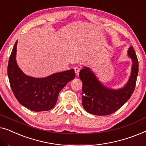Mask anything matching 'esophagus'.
<instances>
[{"mask_svg": "<svg viewBox=\"0 0 146 146\" xmlns=\"http://www.w3.org/2000/svg\"><path fill=\"white\" fill-rule=\"evenodd\" d=\"M80 68L79 67H75L74 68V71H75V73L76 74L78 75L80 72Z\"/></svg>", "mask_w": 146, "mask_h": 146, "instance_id": "1", "label": "esophagus"}]
</instances>
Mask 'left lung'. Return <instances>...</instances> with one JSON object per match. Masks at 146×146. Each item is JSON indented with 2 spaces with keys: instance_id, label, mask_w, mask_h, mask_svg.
Wrapping results in <instances>:
<instances>
[{
  "instance_id": "8db88e82",
  "label": "left lung",
  "mask_w": 146,
  "mask_h": 146,
  "mask_svg": "<svg viewBox=\"0 0 146 146\" xmlns=\"http://www.w3.org/2000/svg\"><path fill=\"white\" fill-rule=\"evenodd\" d=\"M127 55L132 60L131 75L120 89L104 86L89 68L84 66L80 72L79 77L82 82V102L87 112L96 115H110L120 108L132 95L138 74V60L132 46L129 48Z\"/></svg>"
}]
</instances>
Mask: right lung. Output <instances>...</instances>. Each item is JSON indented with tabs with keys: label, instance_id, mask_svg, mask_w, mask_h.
Returning <instances> with one entry per match:
<instances>
[{
	"label": "right lung",
	"instance_id": "add662e5",
	"mask_svg": "<svg viewBox=\"0 0 146 146\" xmlns=\"http://www.w3.org/2000/svg\"><path fill=\"white\" fill-rule=\"evenodd\" d=\"M17 41L10 56L7 70L12 90L19 102L27 108L35 111L50 110L56 104L60 92L75 78L74 70L54 73L42 78L26 75L16 61Z\"/></svg>",
	"mask_w": 146,
	"mask_h": 146
}]
</instances>
